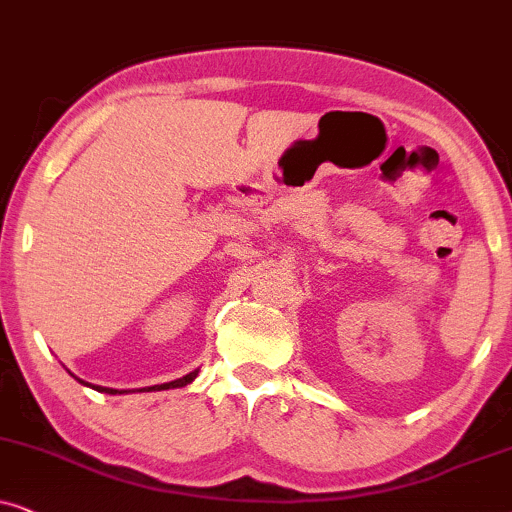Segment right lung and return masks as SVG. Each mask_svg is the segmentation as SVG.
<instances>
[{"label": "right lung", "mask_w": 512, "mask_h": 512, "mask_svg": "<svg viewBox=\"0 0 512 512\" xmlns=\"http://www.w3.org/2000/svg\"><path fill=\"white\" fill-rule=\"evenodd\" d=\"M196 374H199V370H194V372H189V374H185V377L182 379H175V381H168V384H161V386H147L145 391H161V388H180V386H187V384H192V381L196 379ZM81 381V379H79ZM81 384H84V381H81ZM86 386H91V384H86ZM95 391H100V393H109V395H117V393H121V391H117V388H107V386H93ZM126 393V391H124Z\"/></svg>", "instance_id": "add662e5"}]
</instances>
